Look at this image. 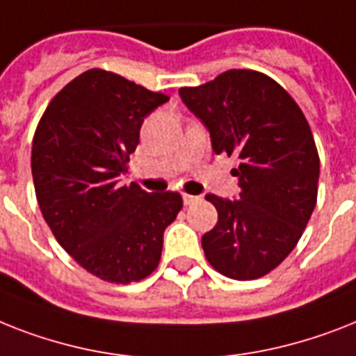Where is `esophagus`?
<instances>
[{"mask_svg":"<svg viewBox=\"0 0 356 356\" xmlns=\"http://www.w3.org/2000/svg\"><path fill=\"white\" fill-rule=\"evenodd\" d=\"M199 195H188V193H183V203L186 204V207H190V204H193V203H197L199 201Z\"/></svg>","mask_w":356,"mask_h":356,"instance_id":"34e87169","label":"esophagus"}]
</instances>
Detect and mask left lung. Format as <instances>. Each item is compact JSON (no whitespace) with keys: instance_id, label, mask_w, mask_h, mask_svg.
<instances>
[{"instance_id":"8db88e82","label":"left lung","mask_w":356,"mask_h":356,"mask_svg":"<svg viewBox=\"0 0 356 356\" xmlns=\"http://www.w3.org/2000/svg\"><path fill=\"white\" fill-rule=\"evenodd\" d=\"M179 95L213 152L238 159V199L204 195L218 210V225L201 239L204 256L227 278H261L296 247L316 204L311 128L291 95L258 71L230 69Z\"/></svg>"}]
</instances>
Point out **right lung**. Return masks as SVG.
<instances>
[{
  "label": "right lung",
  "instance_id": "right-lung-1",
  "mask_svg": "<svg viewBox=\"0 0 356 356\" xmlns=\"http://www.w3.org/2000/svg\"><path fill=\"white\" fill-rule=\"evenodd\" d=\"M163 93L89 69L51 100L33 140L34 190L43 219L71 258L111 283L140 282L157 268L177 192L120 186L144 118Z\"/></svg>",
  "mask_w": 356,
  "mask_h": 356
}]
</instances>
